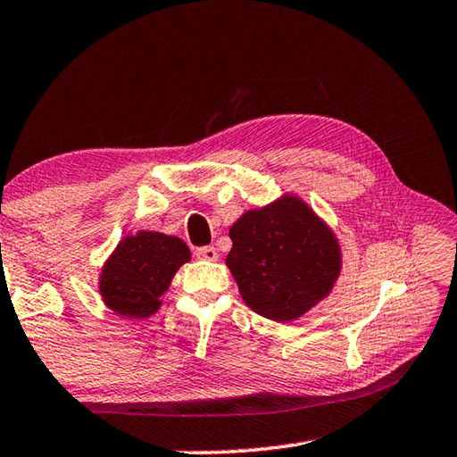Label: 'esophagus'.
Returning <instances> with one entry per match:
<instances>
[{
    "mask_svg": "<svg viewBox=\"0 0 457 457\" xmlns=\"http://www.w3.org/2000/svg\"><path fill=\"white\" fill-rule=\"evenodd\" d=\"M195 255L202 257V260H210V262H215V260H218V257H220L218 250H215L213 245H202V247H197Z\"/></svg>",
    "mask_w": 457,
    "mask_h": 457,
    "instance_id": "obj_1",
    "label": "esophagus"
}]
</instances>
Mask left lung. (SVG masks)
<instances>
[{
    "mask_svg": "<svg viewBox=\"0 0 457 457\" xmlns=\"http://www.w3.org/2000/svg\"><path fill=\"white\" fill-rule=\"evenodd\" d=\"M229 237L234 247L226 263L239 294L273 321L308 312L329 294L342 268L334 234L295 197L245 212Z\"/></svg>",
    "mask_w": 457,
    "mask_h": 457,
    "instance_id": "left-lung-1",
    "label": "left lung"
}]
</instances>
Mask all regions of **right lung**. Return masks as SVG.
<instances>
[{"label": "right lung", "mask_w": 457, "mask_h": 457, "mask_svg": "<svg viewBox=\"0 0 457 457\" xmlns=\"http://www.w3.org/2000/svg\"><path fill=\"white\" fill-rule=\"evenodd\" d=\"M179 237L139 231L118 245L102 273V295L107 308L126 318H147L160 308L173 273L189 260Z\"/></svg>", "instance_id": "1"}]
</instances>
